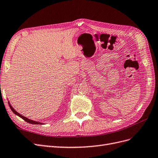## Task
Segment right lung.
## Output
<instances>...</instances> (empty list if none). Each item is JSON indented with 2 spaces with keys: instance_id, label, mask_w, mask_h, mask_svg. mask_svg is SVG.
I'll use <instances>...</instances> for the list:
<instances>
[{
  "instance_id": "1",
  "label": "right lung",
  "mask_w": 158,
  "mask_h": 158,
  "mask_svg": "<svg viewBox=\"0 0 158 158\" xmlns=\"http://www.w3.org/2000/svg\"><path fill=\"white\" fill-rule=\"evenodd\" d=\"M9 106H10V108H11V110H12V111L15 114H16V115H18V116H19L20 118H22L23 119H24V120H25V122H27V123H32V124H42V123H40V122H35V121L31 120V119H27V118H25V117L23 116L22 115H21V114H19L18 112H16V111L14 109L13 107L10 105V103H9Z\"/></svg>"
}]
</instances>
